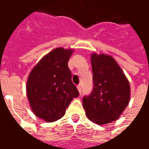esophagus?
<instances>
[{
  "mask_svg": "<svg viewBox=\"0 0 149 149\" xmlns=\"http://www.w3.org/2000/svg\"><path fill=\"white\" fill-rule=\"evenodd\" d=\"M77 88H78L79 92L81 93V92H82V87H81V85H78V86H77Z\"/></svg>",
  "mask_w": 149,
  "mask_h": 149,
  "instance_id": "obj_1",
  "label": "esophagus"
}]
</instances>
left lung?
<instances>
[{
	"label": "left lung",
	"instance_id": "8db88e82",
	"mask_svg": "<svg viewBox=\"0 0 149 149\" xmlns=\"http://www.w3.org/2000/svg\"><path fill=\"white\" fill-rule=\"evenodd\" d=\"M93 88L83 97L88 119L99 125L117 120L128 105L130 84L110 56L93 53L91 57Z\"/></svg>",
	"mask_w": 149,
	"mask_h": 149
}]
</instances>
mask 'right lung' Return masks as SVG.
<instances>
[{
	"mask_svg": "<svg viewBox=\"0 0 149 149\" xmlns=\"http://www.w3.org/2000/svg\"><path fill=\"white\" fill-rule=\"evenodd\" d=\"M71 49L57 48L39 61L30 73L26 94L33 113L46 122H55L65 113L79 92L71 80L68 61Z\"/></svg>",
	"mask_w": 149,
	"mask_h": 149,
	"instance_id": "obj_1",
	"label": "right lung"
}]
</instances>
